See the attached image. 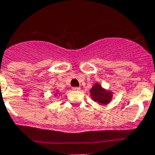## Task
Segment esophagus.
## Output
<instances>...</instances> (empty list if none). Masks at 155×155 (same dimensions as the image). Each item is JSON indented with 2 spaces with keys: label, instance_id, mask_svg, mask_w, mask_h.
I'll return each mask as SVG.
<instances>
[{
  "label": "esophagus",
  "instance_id": "34e87169",
  "mask_svg": "<svg viewBox=\"0 0 155 155\" xmlns=\"http://www.w3.org/2000/svg\"><path fill=\"white\" fill-rule=\"evenodd\" d=\"M73 91H79V90H80V87H73Z\"/></svg>",
  "mask_w": 155,
  "mask_h": 155
}]
</instances>
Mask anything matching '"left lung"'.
<instances>
[{
    "mask_svg": "<svg viewBox=\"0 0 155 155\" xmlns=\"http://www.w3.org/2000/svg\"><path fill=\"white\" fill-rule=\"evenodd\" d=\"M90 94L92 100L101 105H106L112 101V92L104 88L99 83L93 85L90 90Z\"/></svg>",
    "mask_w": 155,
    "mask_h": 155,
    "instance_id": "1",
    "label": "left lung"
}]
</instances>
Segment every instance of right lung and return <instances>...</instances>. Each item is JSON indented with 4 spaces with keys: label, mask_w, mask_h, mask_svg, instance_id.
I'll list each match as a JSON object with an SVG mask.
<instances>
[{
    "label": "right lung",
    "mask_w": 155,
    "mask_h": 155,
    "mask_svg": "<svg viewBox=\"0 0 155 155\" xmlns=\"http://www.w3.org/2000/svg\"><path fill=\"white\" fill-rule=\"evenodd\" d=\"M57 94H57V93H55V94H54V96H57Z\"/></svg>",
    "instance_id": "right-lung-1"
}]
</instances>
